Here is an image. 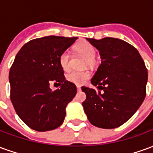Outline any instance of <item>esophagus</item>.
Segmentation results:
<instances>
[{"mask_svg":"<svg viewBox=\"0 0 153 153\" xmlns=\"http://www.w3.org/2000/svg\"><path fill=\"white\" fill-rule=\"evenodd\" d=\"M76 88H77V90H78V91H81V87H80V86H77Z\"/></svg>","mask_w":153,"mask_h":153,"instance_id":"34e87169","label":"esophagus"}]
</instances>
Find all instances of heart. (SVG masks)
<instances>
[{
	"label": "heart",
	"mask_w": 153,
	"mask_h": 153,
	"mask_svg": "<svg viewBox=\"0 0 153 153\" xmlns=\"http://www.w3.org/2000/svg\"><path fill=\"white\" fill-rule=\"evenodd\" d=\"M74 50L77 53L87 59L86 64L90 65L93 62V59L96 55V49L93 45L88 42H81L75 45ZM59 64L62 70L67 71L70 69V54L68 51H64L60 54L59 57ZM89 78V74L84 71H71L67 74L66 79L70 83L77 85H81L86 82Z\"/></svg>",
	"instance_id": "obj_1"
}]
</instances>
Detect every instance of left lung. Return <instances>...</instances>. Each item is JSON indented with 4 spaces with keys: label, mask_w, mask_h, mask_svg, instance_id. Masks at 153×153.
<instances>
[{
    "label": "left lung",
    "mask_w": 153,
    "mask_h": 153,
    "mask_svg": "<svg viewBox=\"0 0 153 153\" xmlns=\"http://www.w3.org/2000/svg\"><path fill=\"white\" fill-rule=\"evenodd\" d=\"M99 51L102 59L91 79L97 92L82 87L86 100L82 103L89 122L102 128H115L134 115L146 96L148 70L138 50L114 38H87Z\"/></svg>",
    "instance_id": "left-lung-1"
}]
</instances>
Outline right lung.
Returning a JSON list of instances; mask_svg holds the SVG:
<instances>
[{"instance_id":"obj_1","label":"right lung","mask_w":153,"mask_h":153,"mask_svg":"<svg viewBox=\"0 0 153 153\" xmlns=\"http://www.w3.org/2000/svg\"><path fill=\"white\" fill-rule=\"evenodd\" d=\"M77 38L47 36L25 44L12 65L9 81L10 100L15 111L36 131L52 130L62 125L65 108L76 95L74 83L65 80L59 64L60 54ZM60 89L51 91V82Z\"/></svg>"}]
</instances>
